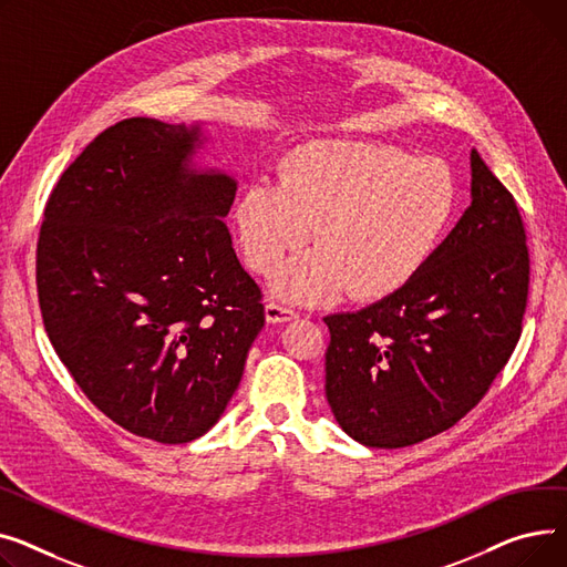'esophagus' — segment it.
<instances>
[{
	"instance_id": "1",
	"label": "esophagus",
	"mask_w": 567,
	"mask_h": 567,
	"mask_svg": "<svg viewBox=\"0 0 567 567\" xmlns=\"http://www.w3.org/2000/svg\"><path fill=\"white\" fill-rule=\"evenodd\" d=\"M265 318H268V322H272V324L288 322V320L297 318V311L292 307H286L279 302H268L265 305Z\"/></svg>"
}]
</instances>
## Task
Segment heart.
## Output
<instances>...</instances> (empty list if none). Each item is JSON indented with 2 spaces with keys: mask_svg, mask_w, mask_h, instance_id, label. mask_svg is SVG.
Masks as SVG:
<instances>
[{
  "mask_svg": "<svg viewBox=\"0 0 567 567\" xmlns=\"http://www.w3.org/2000/svg\"><path fill=\"white\" fill-rule=\"evenodd\" d=\"M457 208L449 166L371 142H313L290 153L279 183L256 181L238 198L243 258L270 275L292 258L275 290L322 302L348 286L359 299H384L408 286L444 243Z\"/></svg>",
  "mask_w": 567,
  "mask_h": 567,
  "instance_id": "1",
  "label": "heart"
}]
</instances>
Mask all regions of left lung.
<instances>
[{
	"label": "left lung",
	"instance_id": "1",
	"mask_svg": "<svg viewBox=\"0 0 567 567\" xmlns=\"http://www.w3.org/2000/svg\"><path fill=\"white\" fill-rule=\"evenodd\" d=\"M526 297L522 215L472 151V206L425 268L371 307L324 318V393L339 425L371 449L455 425L508 363Z\"/></svg>",
	"mask_w": 567,
	"mask_h": 567
}]
</instances>
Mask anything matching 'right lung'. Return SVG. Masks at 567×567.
Segmentation results:
<instances>
[{"label": "right lung", "instance_id": "obj_1", "mask_svg": "<svg viewBox=\"0 0 567 567\" xmlns=\"http://www.w3.org/2000/svg\"><path fill=\"white\" fill-rule=\"evenodd\" d=\"M198 125L107 127L54 185L37 247L43 324L89 401L137 437L217 423L265 324L221 221L238 183L194 172Z\"/></svg>", "mask_w": 567, "mask_h": 567}]
</instances>
